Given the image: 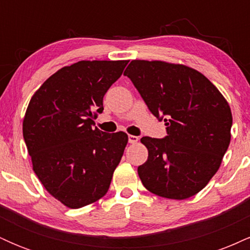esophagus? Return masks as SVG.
I'll return each instance as SVG.
<instances>
[{
    "label": "esophagus",
    "mask_w": 250,
    "mask_h": 250,
    "mask_svg": "<svg viewBox=\"0 0 250 250\" xmlns=\"http://www.w3.org/2000/svg\"><path fill=\"white\" fill-rule=\"evenodd\" d=\"M128 141L129 143H131V145H135V143H137V141H139V137L134 136V135H129Z\"/></svg>",
    "instance_id": "1"
}]
</instances>
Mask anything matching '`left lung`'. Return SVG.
Here are the masks:
<instances>
[{"label":"left lung","mask_w":250,"mask_h":250,"mask_svg":"<svg viewBox=\"0 0 250 250\" xmlns=\"http://www.w3.org/2000/svg\"><path fill=\"white\" fill-rule=\"evenodd\" d=\"M125 75L168 125L165 139H141L148 149V160L137 168L142 185L166 199L194 196L219 170L230 143L228 102L203 74L185 64L133 60Z\"/></svg>","instance_id":"obj_1"}]
</instances>
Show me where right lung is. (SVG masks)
<instances>
[{
	"label": "right lung",
	"mask_w": 250,
	"mask_h": 250,
	"mask_svg": "<svg viewBox=\"0 0 250 250\" xmlns=\"http://www.w3.org/2000/svg\"><path fill=\"white\" fill-rule=\"evenodd\" d=\"M129 61H79L53 74L35 91L23 119V137L43 187L77 209L107 194L128 143L123 131L94 128L103 96Z\"/></svg>",
	"instance_id": "right-lung-1"
}]
</instances>
